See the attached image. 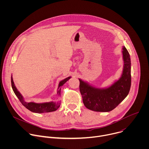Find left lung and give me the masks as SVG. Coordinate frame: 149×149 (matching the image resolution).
<instances>
[{"mask_svg": "<svg viewBox=\"0 0 149 149\" xmlns=\"http://www.w3.org/2000/svg\"><path fill=\"white\" fill-rule=\"evenodd\" d=\"M123 55L124 63L123 74L110 87L97 88L79 79L83 103L88 109L98 112L110 111L129 94L132 82L131 60L125 47L123 48Z\"/></svg>", "mask_w": 149, "mask_h": 149, "instance_id": "left-lung-1", "label": "left lung"}]
</instances>
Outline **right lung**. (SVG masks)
Masks as SVG:
<instances>
[{
  "instance_id": "right-lung-1",
  "label": "right lung",
  "mask_w": 149,
  "mask_h": 149,
  "mask_svg": "<svg viewBox=\"0 0 149 149\" xmlns=\"http://www.w3.org/2000/svg\"><path fill=\"white\" fill-rule=\"evenodd\" d=\"M70 78H71V77H69L59 82L58 91H57V94L59 97H60L61 95V87ZM11 84H12V87L13 91L15 93L16 97L19 100L20 102L22 103V104L24 106V107H25L27 109H28L32 112L36 113H49V112L56 111L59 107L60 104H61L59 101H57V102L51 101V102H44V103H35L33 102H27L24 100V98L22 97V95L20 94V93L17 91L16 87L15 86L12 77H11Z\"/></svg>"
}]
</instances>
